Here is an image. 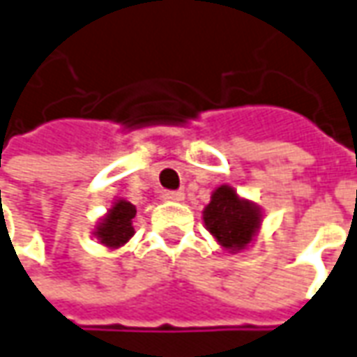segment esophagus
Here are the masks:
<instances>
[{
    "label": "esophagus",
    "instance_id": "34e87169",
    "mask_svg": "<svg viewBox=\"0 0 357 357\" xmlns=\"http://www.w3.org/2000/svg\"><path fill=\"white\" fill-rule=\"evenodd\" d=\"M162 199H166V201H174V203H181L185 197H183L181 191H164V193H162Z\"/></svg>",
    "mask_w": 357,
    "mask_h": 357
}]
</instances>
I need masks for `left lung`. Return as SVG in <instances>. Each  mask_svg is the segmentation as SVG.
I'll return each mask as SVG.
<instances>
[{
  "label": "left lung",
  "instance_id": "8db88e82",
  "mask_svg": "<svg viewBox=\"0 0 357 357\" xmlns=\"http://www.w3.org/2000/svg\"><path fill=\"white\" fill-rule=\"evenodd\" d=\"M204 228L228 253H241L255 241L263 224V208L238 195L228 183L218 185L203 211Z\"/></svg>",
  "mask_w": 357,
  "mask_h": 357
}]
</instances>
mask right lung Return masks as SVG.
I'll return each mask as SVG.
<instances>
[{"mask_svg": "<svg viewBox=\"0 0 357 357\" xmlns=\"http://www.w3.org/2000/svg\"><path fill=\"white\" fill-rule=\"evenodd\" d=\"M137 214V206L127 199L118 197L109 204L108 213L98 218L94 224V238L98 239L106 249H119L126 245L129 239L135 236L133 218Z\"/></svg>", "mask_w": 357, "mask_h": 357, "instance_id": "1", "label": "right lung"}]
</instances>
